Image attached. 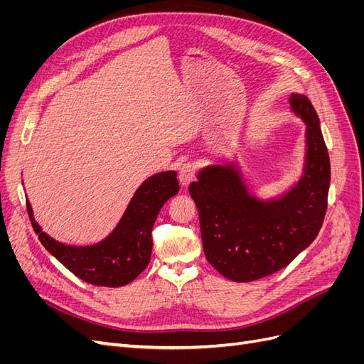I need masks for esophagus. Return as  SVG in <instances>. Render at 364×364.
I'll return each mask as SVG.
<instances>
[{"mask_svg":"<svg viewBox=\"0 0 364 364\" xmlns=\"http://www.w3.org/2000/svg\"><path fill=\"white\" fill-rule=\"evenodd\" d=\"M194 179V167L193 164H183L181 170H179V182L181 185L183 186V188H186Z\"/></svg>","mask_w":364,"mask_h":364,"instance_id":"obj_1","label":"esophagus"}]
</instances>
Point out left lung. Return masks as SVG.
<instances>
[{
	"mask_svg": "<svg viewBox=\"0 0 364 364\" xmlns=\"http://www.w3.org/2000/svg\"><path fill=\"white\" fill-rule=\"evenodd\" d=\"M289 103L305 124V153L287 190L267 199L250 193L235 158L205 165L190 185L206 259L230 281L250 282L289 266L323 223L331 167L321 121L304 94L291 92Z\"/></svg>",
	"mask_w": 364,
	"mask_h": 364,
	"instance_id": "left-lung-1",
	"label": "left lung"
}]
</instances>
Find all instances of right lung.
Returning <instances> with one entry per match:
<instances>
[{"label":"right lung","instance_id":"1","mask_svg":"<svg viewBox=\"0 0 364 364\" xmlns=\"http://www.w3.org/2000/svg\"><path fill=\"white\" fill-rule=\"evenodd\" d=\"M178 193L176 171L150 176L138 186L112 232L87 246L62 243L43 232L33 215L28 199L27 211L42 246L75 277L102 287H121L134 281L149 266L153 225L164 203Z\"/></svg>","mask_w":364,"mask_h":364}]
</instances>
